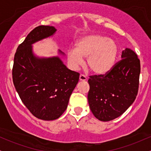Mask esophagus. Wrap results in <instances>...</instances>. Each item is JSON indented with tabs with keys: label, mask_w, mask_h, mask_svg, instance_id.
<instances>
[{
	"label": "esophagus",
	"mask_w": 151,
	"mask_h": 151,
	"mask_svg": "<svg viewBox=\"0 0 151 151\" xmlns=\"http://www.w3.org/2000/svg\"><path fill=\"white\" fill-rule=\"evenodd\" d=\"M86 79H87V78H86V76L83 75V74H81V75L79 76V81H86Z\"/></svg>",
	"instance_id": "obj_1"
}]
</instances>
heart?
I'll list each match as a JSON object with an SVG mask.
<instances>
[{
  "instance_id": "obj_1",
  "label": "heart",
  "mask_w": 151,
  "mask_h": 151,
  "mask_svg": "<svg viewBox=\"0 0 151 151\" xmlns=\"http://www.w3.org/2000/svg\"><path fill=\"white\" fill-rule=\"evenodd\" d=\"M119 54L116 42L98 34L84 35L77 40L75 50L67 52V62L72 70H77L86 59V65L93 73L104 75L113 69Z\"/></svg>"
}]
</instances>
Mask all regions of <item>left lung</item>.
Instances as JSON below:
<instances>
[{"label": "left lung", "mask_w": 151, "mask_h": 151, "mask_svg": "<svg viewBox=\"0 0 151 151\" xmlns=\"http://www.w3.org/2000/svg\"><path fill=\"white\" fill-rule=\"evenodd\" d=\"M141 64L132 50L126 48L121 60L105 75H93L88 80V102L93 116L109 121L122 115L136 99Z\"/></svg>", "instance_id": "left-lung-1"}]
</instances>
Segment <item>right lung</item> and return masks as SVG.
<instances>
[{
	"label": "right lung",
	"instance_id": "obj_1",
	"mask_svg": "<svg viewBox=\"0 0 151 151\" xmlns=\"http://www.w3.org/2000/svg\"><path fill=\"white\" fill-rule=\"evenodd\" d=\"M56 31L49 25L31 31L16 50L12 73L22 103L32 115L45 121L55 120L65 112L79 79V74L67 68L59 56L39 58L32 51V44ZM58 53L64 55L61 50Z\"/></svg>",
	"mask_w": 151,
	"mask_h": 151
}]
</instances>
